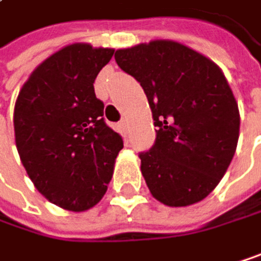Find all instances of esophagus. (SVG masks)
I'll return each mask as SVG.
<instances>
[{
  "instance_id": "34e87169",
  "label": "esophagus",
  "mask_w": 261,
  "mask_h": 261,
  "mask_svg": "<svg viewBox=\"0 0 261 261\" xmlns=\"http://www.w3.org/2000/svg\"><path fill=\"white\" fill-rule=\"evenodd\" d=\"M119 128L122 129V132H126V120H120L119 122Z\"/></svg>"
}]
</instances>
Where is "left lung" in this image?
I'll return each instance as SVG.
<instances>
[{
	"label": "left lung",
	"mask_w": 261,
	"mask_h": 261,
	"mask_svg": "<svg viewBox=\"0 0 261 261\" xmlns=\"http://www.w3.org/2000/svg\"><path fill=\"white\" fill-rule=\"evenodd\" d=\"M116 63L142 86L156 141L139 153L151 195L184 207L206 198L235 154L240 113L223 71L202 54L172 40L116 50Z\"/></svg>",
	"instance_id": "obj_1"
}]
</instances>
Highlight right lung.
I'll return each instance as SVG.
<instances>
[{
    "mask_svg": "<svg viewBox=\"0 0 261 261\" xmlns=\"http://www.w3.org/2000/svg\"><path fill=\"white\" fill-rule=\"evenodd\" d=\"M113 54L86 43L60 49L35 68L15 103V144L24 169L37 190L66 211L83 212L102 199L123 147L94 92Z\"/></svg>",
    "mask_w": 261,
    "mask_h": 261,
    "instance_id": "1",
    "label": "right lung"
}]
</instances>
